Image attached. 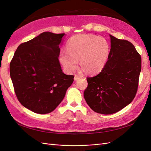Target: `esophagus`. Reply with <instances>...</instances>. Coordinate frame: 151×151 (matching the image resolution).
<instances>
[{"label": "esophagus", "mask_w": 151, "mask_h": 151, "mask_svg": "<svg viewBox=\"0 0 151 151\" xmlns=\"http://www.w3.org/2000/svg\"><path fill=\"white\" fill-rule=\"evenodd\" d=\"M83 76H77V75H75L74 76V81H77L78 80L79 78H81V77Z\"/></svg>", "instance_id": "obj_1"}]
</instances>
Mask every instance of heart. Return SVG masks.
<instances>
[{"label": "heart", "instance_id": "b5f03b06", "mask_svg": "<svg viewBox=\"0 0 151 151\" xmlns=\"http://www.w3.org/2000/svg\"><path fill=\"white\" fill-rule=\"evenodd\" d=\"M109 46L103 37L91 35H79L72 37L67 45V52H62L60 60L65 69L74 72L81 65L91 74H98L102 70L109 55Z\"/></svg>", "mask_w": 151, "mask_h": 151}]
</instances>
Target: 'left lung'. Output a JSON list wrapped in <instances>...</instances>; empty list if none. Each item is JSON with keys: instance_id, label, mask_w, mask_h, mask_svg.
I'll use <instances>...</instances> for the list:
<instances>
[{"instance_id": "obj_1", "label": "left lung", "mask_w": 151, "mask_h": 151, "mask_svg": "<svg viewBox=\"0 0 151 151\" xmlns=\"http://www.w3.org/2000/svg\"><path fill=\"white\" fill-rule=\"evenodd\" d=\"M111 49L101 72L88 77L84 96L95 112L109 115L129 104L137 91L141 57L133 44L109 35Z\"/></svg>"}]
</instances>
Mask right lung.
Instances as JSON below:
<instances>
[{"mask_svg": "<svg viewBox=\"0 0 151 151\" xmlns=\"http://www.w3.org/2000/svg\"><path fill=\"white\" fill-rule=\"evenodd\" d=\"M65 34L43 32L21 44L10 63V75L21 104L38 114L53 111L64 98L74 76L62 72L58 57Z\"/></svg>", "mask_w": 151, "mask_h": 151, "instance_id": "right-lung-1", "label": "right lung"}]
</instances>
